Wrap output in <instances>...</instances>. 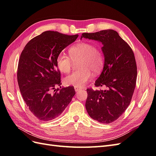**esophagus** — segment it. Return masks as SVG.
<instances>
[{"label": "esophagus", "mask_w": 156, "mask_h": 156, "mask_svg": "<svg viewBox=\"0 0 156 156\" xmlns=\"http://www.w3.org/2000/svg\"><path fill=\"white\" fill-rule=\"evenodd\" d=\"M74 89H75V91H79L80 90H82V88H80V87H74Z\"/></svg>", "instance_id": "1"}]
</instances>
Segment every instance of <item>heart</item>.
I'll list each match as a JSON object with an SVG mask.
<instances>
[{"label":"heart","mask_w":156,"mask_h":156,"mask_svg":"<svg viewBox=\"0 0 156 156\" xmlns=\"http://www.w3.org/2000/svg\"><path fill=\"white\" fill-rule=\"evenodd\" d=\"M70 57L61 53L56 59L57 66L63 73L70 71L74 62H78L80 70L74 72L64 78L66 86L80 87L91 77V71L96 73L101 69L103 64V57L101 53L94 45L90 43L82 42L73 45L69 49Z\"/></svg>","instance_id":"b5f03b06"}]
</instances>
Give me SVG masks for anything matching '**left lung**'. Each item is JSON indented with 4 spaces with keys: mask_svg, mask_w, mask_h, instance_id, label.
I'll list each match as a JSON object with an SVG mask.
<instances>
[{
    "mask_svg": "<svg viewBox=\"0 0 156 156\" xmlns=\"http://www.w3.org/2000/svg\"><path fill=\"white\" fill-rule=\"evenodd\" d=\"M85 38L102 43L104 65L95 82L105 90L87 89L86 109L91 118L101 123L117 119L129 105L137 77V67L133 50L113 30L83 33Z\"/></svg>",
    "mask_w": 156,
    "mask_h": 156,
    "instance_id": "8db88e82",
    "label": "left lung"
}]
</instances>
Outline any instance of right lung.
Returning a JSON list of instances; mask_svg holds the SVG:
<instances>
[{"mask_svg":"<svg viewBox=\"0 0 156 156\" xmlns=\"http://www.w3.org/2000/svg\"><path fill=\"white\" fill-rule=\"evenodd\" d=\"M78 37L44 31L31 39L22 52L17 73L19 88L27 108L40 121L58 117L76 94L72 86L56 89L61 85L56 59Z\"/></svg>","mask_w":156,"mask_h":156,"instance_id":"1","label":"right lung"}]
</instances>
